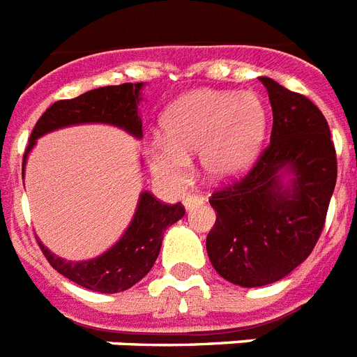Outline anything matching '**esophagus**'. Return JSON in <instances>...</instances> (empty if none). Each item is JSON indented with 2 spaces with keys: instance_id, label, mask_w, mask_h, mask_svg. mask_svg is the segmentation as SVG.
Instances as JSON below:
<instances>
[{
  "instance_id": "obj_1",
  "label": "esophagus",
  "mask_w": 357,
  "mask_h": 357,
  "mask_svg": "<svg viewBox=\"0 0 357 357\" xmlns=\"http://www.w3.org/2000/svg\"><path fill=\"white\" fill-rule=\"evenodd\" d=\"M204 204V196L200 195H192V196H185L183 198V206L187 211L195 209V207H200Z\"/></svg>"
}]
</instances>
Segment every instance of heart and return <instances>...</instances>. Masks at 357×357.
<instances>
[{"mask_svg":"<svg viewBox=\"0 0 357 357\" xmlns=\"http://www.w3.org/2000/svg\"><path fill=\"white\" fill-rule=\"evenodd\" d=\"M162 138L148 144L151 174L168 185H183L190 159L200 153L207 178L229 179L257 155L266 133V111L254 92L195 91L168 107Z\"/></svg>","mask_w":357,"mask_h":357,"instance_id":"heart-1","label":"heart"}]
</instances>
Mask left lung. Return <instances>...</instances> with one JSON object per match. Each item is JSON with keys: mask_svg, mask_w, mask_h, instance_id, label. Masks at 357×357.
<instances>
[{"mask_svg": "<svg viewBox=\"0 0 357 357\" xmlns=\"http://www.w3.org/2000/svg\"><path fill=\"white\" fill-rule=\"evenodd\" d=\"M272 107L271 144L241 181L211 196L207 235L213 268L241 287H263L293 272L315 248L337 179L326 119L315 103L259 77Z\"/></svg>", "mask_w": 357, "mask_h": 357, "instance_id": "left-lung-1", "label": "left lung"}]
</instances>
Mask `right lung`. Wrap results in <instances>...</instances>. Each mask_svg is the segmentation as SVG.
Returning a JSON list of instances; mask_svg holds the SVG:
<instances>
[{
  "instance_id": "1",
  "label": "right lung",
  "mask_w": 357,
  "mask_h": 357,
  "mask_svg": "<svg viewBox=\"0 0 357 357\" xmlns=\"http://www.w3.org/2000/svg\"><path fill=\"white\" fill-rule=\"evenodd\" d=\"M144 83H123V85L100 86L89 91L74 100L55 102L42 114L29 137V146L24 155L25 161L36 140L57 129L79 126V123H109L123 129L126 133L139 140L142 139V120L139 103L142 102ZM22 168V176H24ZM181 204L167 206L155 196L142 190L137 202V209L122 237L98 257L85 261H66L47 250L38 241L50 265L68 278L70 282L94 293H120L133 287L135 283L151 271L162 244V235L183 218Z\"/></svg>"
}]
</instances>
